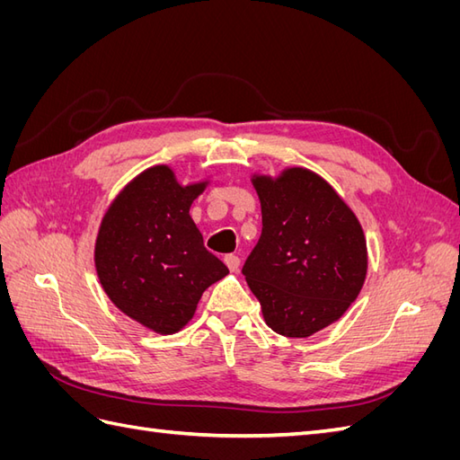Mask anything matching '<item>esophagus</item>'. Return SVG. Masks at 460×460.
<instances>
[{
	"mask_svg": "<svg viewBox=\"0 0 460 460\" xmlns=\"http://www.w3.org/2000/svg\"><path fill=\"white\" fill-rule=\"evenodd\" d=\"M225 262H226V267H228L232 272H238V269H240V257H238V255H226V257H225Z\"/></svg>",
	"mask_w": 460,
	"mask_h": 460,
	"instance_id": "1",
	"label": "esophagus"
}]
</instances>
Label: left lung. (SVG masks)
<instances>
[{
  "label": "left lung",
  "mask_w": 460,
  "mask_h": 460,
  "mask_svg": "<svg viewBox=\"0 0 460 460\" xmlns=\"http://www.w3.org/2000/svg\"><path fill=\"white\" fill-rule=\"evenodd\" d=\"M262 232L243 264L264 323L286 338H309L343 316L365 284L363 226L324 178L286 169L253 176Z\"/></svg>",
  "instance_id": "obj_1"
}]
</instances>
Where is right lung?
I'll use <instances>...</instances> for the list:
<instances>
[{
	"instance_id": "obj_1",
	"label": "right lung",
	"mask_w": 460,
	"mask_h": 460,
	"mask_svg": "<svg viewBox=\"0 0 460 460\" xmlns=\"http://www.w3.org/2000/svg\"><path fill=\"white\" fill-rule=\"evenodd\" d=\"M205 188L178 184L171 166H151L122 188L97 232L93 261L105 294L163 336L182 330L203 291L228 274L190 217Z\"/></svg>"
}]
</instances>
